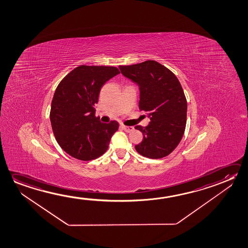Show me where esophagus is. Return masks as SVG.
<instances>
[{"mask_svg": "<svg viewBox=\"0 0 248 248\" xmlns=\"http://www.w3.org/2000/svg\"><path fill=\"white\" fill-rule=\"evenodd\" d=\"M121 127H122V129L124 130V131L127 132V133H130V132L134 131V126H124V125H121Z\"/></svg>", "mask_w": 248, "mask_h": 248, "instance_id": "1", "label": "esophagus"}]
</instances>
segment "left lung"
<instances>
[{
	"mask_svg": "<svg viewBox=\"0 0 248 248\" xmlns=\"http://www.w3.org/2000/svg\"><path fill=\"white\" fill-rule=\"evenodd\" d=\"M119 69L139 86V108L146 111L151 121L146 127L135 126L143 134V140L135 149L149 158L169 155L181 141L187 118V102L178 79L154 60L120 65Z\"/></svg>",
	"mask_w": 248,
	"mask_h": 248,
	"instance_id": "obj_1",
	"label": "left lung"
}]
</instances>
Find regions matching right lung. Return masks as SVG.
<instances>
[{"label": "right lung", "instance_id": "right-lung-1", "mask_svg": "<svg viewBox=\"0 0 248 248\" xmlns=\"http://www.w3.org/2000/svg\"><path fill=\"white\" fill-rule=\"evenodd\" d=\"M119 73L116 67L81 65L57 87L51 102V127L59 146L71 157L92 160L108 148L119 123L100 122L94 107L102 85Z\"/></svg>", "mask_w": 248, "mask_h": 248}]
</instances>
